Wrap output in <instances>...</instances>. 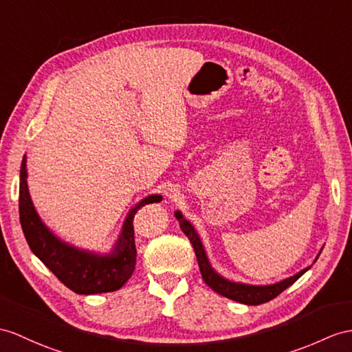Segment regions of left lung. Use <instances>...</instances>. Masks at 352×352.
I'll return each mask as SVG.
<instances>
[{"mask_svg": "<svg viewBox=\"0 0 352 352\" xmlns=\"http://www.w3.org/2000/svg\"><path fill=\"white\" fill-rule=\"evenodd\" d=\"M175 217L179 221V226H181L182 231L186 234V237L190 239V242L192 243V248L197 255V261H199V267L201 272V278L203 280L208 284L215 293L224 296L227 298L234 300V302L243 303V305H261L265 302H270L272 298L278 297L282 291L287 289L289 285H293L294 282L303 275L305 272L309 270V267L303 269L302 272H298L297 275L291 276L288 279H284L278 282V284L273 285H263V287H256V285H246V284H237V282H231L227 280L222 276H219L218 273L212 269V265L209 264L208 255L204 252V248L201 245V241L199 234L195 233L194 227L190 224V221H186L181 212H175ZM320 256V255H318ZM316 256V258H318Z\"/></svg>", "mask_w": 352, "mask_h": 352, "instance_id": "obj_1", "label": "left lung"}]
</instances>
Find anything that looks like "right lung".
Returning a JSON list of instances; mask_svg holds the SVG:
<instances>
[{"label": "right lung", "mask_w": 352, "mask_h": 352, "mask_svg": "<svg viewBox=\"0 0 352 352\" xmlns=\"http://www.w3.org/2000/svg\"><path fill=\"white\" fill-rule=\"evenodd\" d=\"M161 195H149L128 213L121 237L109 255H97L59 241L43 224L34 209L27 184V158L21 166L19 185V219L25 239L41 263L54 275L77 294L110 293L121 288L131 278L135 269V242L133 221L135 212L144 204L158 203Z\"/></svg>", "instance_id": "right-lung-1"}]
</instances>
